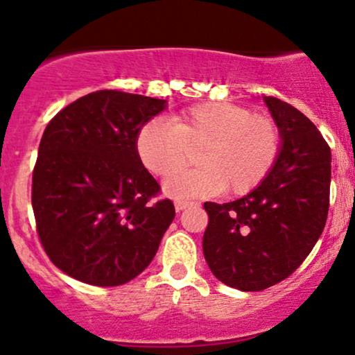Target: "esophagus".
<instances>
[{"mask_svg":"<svg viewBox=\"0 0 355 355\" xmlns=\"http://www.w3.org/2000/svg\"><path fill=\"white\" fill-rule=\"evenodd\" d=\"M194 206V202H191V200H184V199H177L175 200V209L177 211H184L187 209V207Z\"/></svg>","mask_w":355,"mask_h":355,"instance_id":"esophagus-1","label":"esophagus"}]
</instances>
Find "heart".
Returning <instances> with one entry per match:
<instances>
[{
    "label": "heart",
    "instance_id": "obj_1",
    "mask_svg": "<svg viewBox=\"0 0 355 355\" xmlns=\"http://www.w3.org/2000/svg\"><path fill=\"white\" fill-rule=\"evenodd\" d=\"M199 145L201 166L164 182V191L173 198H206L227 189L235 196L250 192L277 161L280 132L264 114L214 101L171 114L168 121H149L135 141L146 170L163 178L180 171L190 149Z\"/></svg>",
    "mask_w": 355,
    "mask_h": 355
}]
</instances>
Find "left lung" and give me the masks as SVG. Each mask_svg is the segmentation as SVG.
I'll use <instances>...</instances> for the list:
<instances>
[{"mask_svg":"<svg viewBox=\"0 0 355 355\" xmlns=\"http://www.w3.org/2000/svg\"><path fill=\"white\" fill-rule=\"evenodd\" d=\"M280 132L273 168L234 202H204V259L228 287L259 292L290 277L323 234L331 151L316 125L278 98H264Z\"/></svg>","mask_w":355,"mask_h":355,"instance_id":"obj_1","label":"left lung"}]
</instances>
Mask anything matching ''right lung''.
Returning a JSON list of instances; mask_svg holds the SVG:
<instances>
[{
    "instance_id": "obj_1",
    "label": "right lung",
    "mask_w": 355,
    "mask_h": 355,
    "mask_svg": "<svg viewBox=\"0 0 355 355\" xmlns=\"http://www.w3.org/2000/svg\"><path fill=\"white\" fill-rule=\"evenodd\" d=\"M164 99L96 91L53 118L32 173L39 241L56 268L84 284L116 287L141 275L175 218L141 163L137 134Z\"/></svg>"
}]
</instances>
